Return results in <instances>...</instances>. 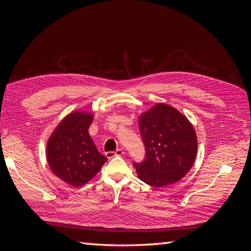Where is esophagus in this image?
Instances as JSON below:
<instances>
[{"instance_id":"1","label":"esophagus","mask_w":251,"mask_h":251,"mask_svg":"<svg viewBox=\"0 0 251 251\" xmlns=\"http://www.w3.org/2000/svg\"><path fill=\"white\" fill-rule=\"evenodd\" d=\"M124 153H125L124 150L118 149L116 151H108V153H105V156H107L108 159H112L113 157H115V156H121Z\"/></svg>"}]
</instances>
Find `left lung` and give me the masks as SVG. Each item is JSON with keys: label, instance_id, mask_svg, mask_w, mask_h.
Returning a JSON list of instances; mask_svg holds the SVG:
<instances>
[{"label": "left lung", "instance_id": "left-lung-1", "mask_svg": "<svg viewBox=\"0 0 251 251\" xmlns=\"http://www.w3.org/2000/svg\"><path fill=\"white\" fill-rule=\"evenodd\" d=\"M146 158L133 163L138 178L162 187L183 178L195 162L198 140L194 126L183 114L166 103H157L138 120Z\"/></svg>", "mask_w": 251, "mask_h": 251}]
</instances>
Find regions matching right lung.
<instances>
[{"mask_svg":"<svg viewBox=\"0 0 251 251\" xmlns=\"http://www.w3.org/2000/svg\"><path fill=\"white\" fill-rule=\"evenodd\" d=\"M92 121V113L73 111L60 121L47 142L46 157L52 173L73 187L88 183L108 160L89 134Z\"/></svg>","mask_w":251,"mask_h":251,"instance_id":"1","label":"right lung"}]
</instances>
